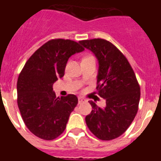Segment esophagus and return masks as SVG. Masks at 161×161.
<instances>
[{"label": "esophagus", "instance_id": "esophagus-1", "mask_svg": "<svg viewBox=\"0 0 161 161\" xmlns=\"http://www.w3.org/2000/svg\"><path fill=\"white\" fill-rule=\"evenodd\" d=\"M85 101V99H83L82 97H79V104H82V103H83V102Z\"/></svg>", "mask_w": 161, "mask_h": 161}]
</instances>
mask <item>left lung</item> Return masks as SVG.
<instances>
[{"mask_svg": "<svg viewBox=\"0 0 161 161\" xmlns=\"http://www.w3.org/2000/svg\"><path fill=\"white\" fill-rule=\"evenodd\" d=\"M92 51L99 62L98 95L106 101L104 108L89 101L92 108L85 118L91 132L101 140H112L125 132L139 108L140 86L126 57L115 45L103 39L79 41Z\"/></svg>", "mask_w": 161, "mask_h": 161, "instance_id": "obj_1", "label": "left lung"}]
</instances>
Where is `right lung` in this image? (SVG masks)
<instances>
[{
    "label": "right lung",
    "instance_id": "right-lung-1",
    "mask_svg": "<svg viewBox=\"0 0 161 161\" xmlns=\"http://www.w3.org/2000/svg\"><path fill=\"white\" fill-rule=\"evenodd\" d=\"M83 50L73 40H51L32 54L19 74V111L29 130L40 139L53 140L65 130L78 98L72 94L57 98L53 85L64 76L69 57Z\"/></svg>",
    "mask_w": 161,
    "mask_h": 161
}]
</instances>
